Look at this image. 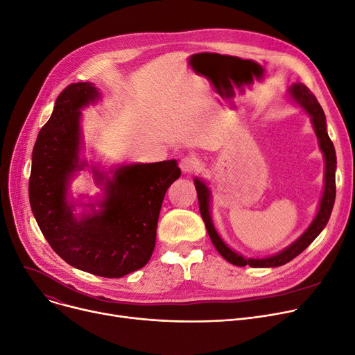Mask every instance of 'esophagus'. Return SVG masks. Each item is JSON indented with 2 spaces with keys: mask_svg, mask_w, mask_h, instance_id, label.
Returning <instances> with one entry per match:
<instances>
[{
  "mask_svg": "<svg viewBox=\"0 0 355 355\" xmlns=\"http://www.w3.org/2000/svg\"><path fill=\"white\" fill-rule=\"evenodd\" d=\"M179 166H180V171L183 173H191L193 168L198 166V160L195 157H192V156H187V157H183L180 160Z\"/></svg>",
  "mask_w": 355,
  "mask_h": 355,
  "instance_id": "esophagus-1",
  "label": "esophagus"
}]
</instances>
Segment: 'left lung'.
I'll return each mask as SVG.
<instances>
[{
  "label": "left lung",
  "instance_id": "1",
  "mask_svg": "<svg viewBox=\"0 0 355 355\" xmlns=\"http://www.w3.org/2000/svg\"><path fill=\"white\" fill-rule=\"evenodd\" d=\"M286 98H288L292 104L299 107L303 112H305L312 124V128L316 134L319 150L322 151L324 162H325V172H324V191L322 196H320L319 205L316 209V214L312 219L309 227L303 231L299 237L284 247L276 254L267 256V257H244L240 252L232 250L224 240L219 232L216 231L214 223H212V215H211V204H212V192L209 188V183L204 178H195L193 183L198 192V200H199V211L204 219L207 231L209 234V239L215 248L218 250L219 254H221L227 261H230L234 266H251V267H279L286 263L293 260L300 252L308 248L311 243L318 237V235L322 232V230L327 227L328 219L331 216L334 202H335V171H336V155L334 144L328 136L327 131V118L325 112L318 103L315 95L303 85L300 82L292 83V85L286 91Z\"/></svg>",
  "mask_w": 355,
  "mask_h": 355
}]
</instances>
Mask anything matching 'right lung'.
<instances>
[{"mask_svg":"<svg viewBox=\"0 0 355 355\" xmlns=\"http://www.w3.org/2000/svg\"><path fill=\"white\" fill-rule=\"evenodd\" d=\"M99 99L91 82L72 83L58 96L33 148L28 198L58 256L82 272L114 279L144 267L153 254L162 202L180 168L175 159L88 164L82 110ZM83 168H90L101 192L75 200L71 180Z\"/></svg>","mask_w":355,"mask_h":355,"instance_id":"add662e5","label":"right lung"}]
</instances>
